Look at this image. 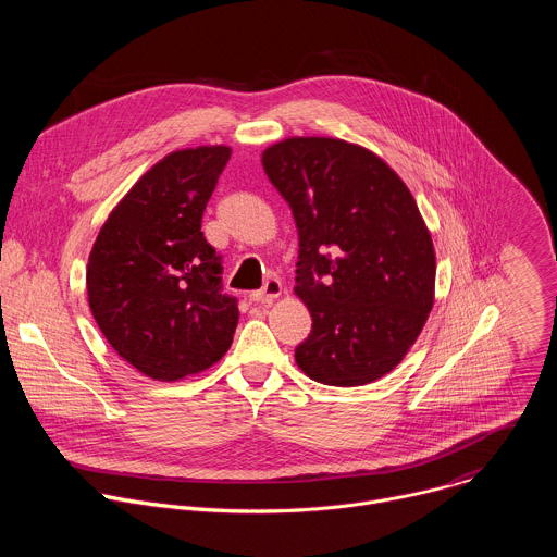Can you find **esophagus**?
Instances as JSON below:
<instances>
[{"label":"esophagus","instance_id":"1","mask_svg":"<svg viewBox=\"0 0 557 557\" xmlns=\"http://www.w3.org/2000/svg\"><path fill=\"white\" fill-rule=\"evenodd\" d=\"M284 293V284L280 280H269L260 290L251 293V301L258 304H271L273 299H277Z\"/></svg>","mask_w":557,"mask_h":557}]
</instances>
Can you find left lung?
<instances>
[{
	"mask_svg": "<svg viewBox=\"0 0 557 557\" xmlns=\"http://www.w3.org/2000/svg\"><path fill=\"white\" fill-rule=\"evenodd\" d=\"M262 165L299 231L293 290L312 317L299 370L337 387L385 376L434 306L436 253L412 191L381 156L333 136H288Z\"/></svg>",
	"mask_w": 557,
	"mask_h": 557,
	"instance_id": "left-lung-1",
	"label": "left lung"
}]
</instances>
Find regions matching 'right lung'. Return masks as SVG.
<instances>
[{
	"mask_svg": "<svg viewBox=\"0 0 557 557\" xmlns=\"http://www.w3.org/2000/svg\"><path fill=\"white\" fill-rule=\"evenodd\" d=\"M231 147L170 151L116 202L92 245L88 304L108 344L153 381L218 363L237 306L220 293V260L200 231Z\"/></svg>",
	"mask_w": 557,
	"mask_h": 557,
	"instance_id": "right-lung-1",
	"label": "right lung"
}]
</instances>
